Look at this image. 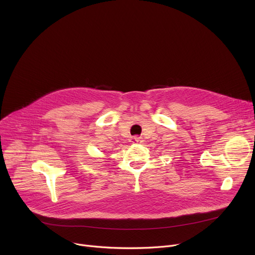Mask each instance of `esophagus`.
Wrapping results in <instances>:
<instances>
[{"label": "esophagus", "mask_w": 255, "mask_h": 255, "mask_svg": "<svg viewBox=\"0 0 255 255\" xmlns=\"http://www.w3.org/2000/svg\"><path fill=\"white\" fill-rule=\"evenodd\" d=\"M141 141H142V139L140 137H137V136H134V137L131 138V142H133V143H140Z\"/></svg>", "instance_id": "esophagus-1"}]
</instances>
